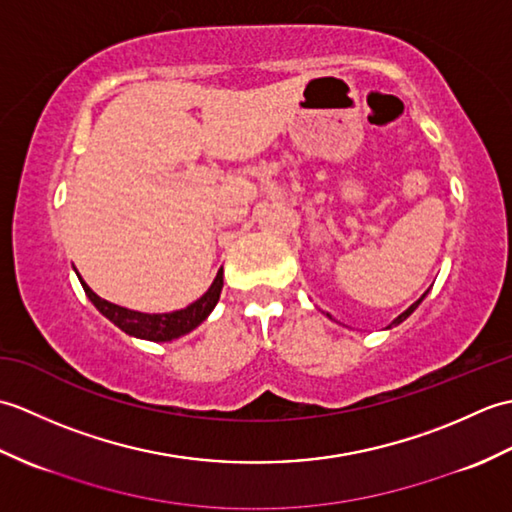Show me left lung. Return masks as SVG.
Masks as SVG:
<instances>
[{
	"instance_id": "left-lung-1",
	"label": "left lung",
	"mask_w": 512,
	"mask_h": 512,
	"mask_svg": "<svg viewBox=\"0 0 512 512\" xmlns=\"http://www.w3.org/2000/svg\"><path fill=\"white\" fill-rule=\"evenodd\" d=\"M424 297H427V292H424V295H422V297H420V299H418V301H416V303H413V306H409V308H407V310H405V312H402V314H400V317H398V319H394V323H391V325H398V323H402V321H405V319H407V317H409V314H411V312H413V310H416V308H418V306H420V303H422V299H424ZM391 325H389V328H391Z\"/></svg>"
}]
</instances>
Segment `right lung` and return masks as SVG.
<instances>
[{
  "label": "right lung",
  "instance_id": "1",
  "mask_svg": "<svg viewBox=\"0 0 512 512\" xmlns=\"http://www.w3.org/2000/svg\"><path fill=\"white\" fill-rule=\"evenodd\" d=\"M79 281L85 290V295H88V299L94 303L96 310H99L103 317L110 319L114 325H118V328H121L129 336L156 341V343L173 341V339H178V336H184L198 328V325L206 317H209L211 310L215 308V303L220 301V292L224 286V277H222V268H220L217 270V277L213 279L211 288L206 290L198 301H193L191 306H187L184 310H176V312L147 314V312L127 310L123 306H116V303L105 301L96 295V292L88 284H85L81 275H79Z\"/></svg>",
  "mask_w": 512,
  "mask_h": 512
}]
</instances>
